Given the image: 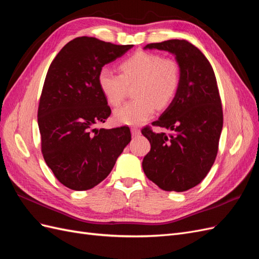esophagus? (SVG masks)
<instances>
[{
    "label": "esophagus",
    "instance_id": "esophagus-1",
    "mask_svg": "<svg viewBox=\"0 0 259 259\" xmlns=\"http://www.w3.org/2000/svg\"><path fill=\"white\" fill-rule=\"evenodd\" d=\"M131 132H132V135L133 137H137L140 135V130L136 128V127H132L131 128Z\"/></svg>",
    "mask_w": 259,
    "mask_h": 259
}]
</instances>
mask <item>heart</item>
<instances>
[{
	"instance_id": "heart-1",
	"label": "heart",
	"mask_w": 259,
	"mask_h": 259,
	"mask_svg": "<svg viewBox=\"0 0 259 259\" xmlns=\"http://www.w3.org/2000/svg\"><path fill=\"white\" fill-rule=\"evenodd\" d=\"M120 75L103 69L98 74V86L107 103L119 106L127 88L135 86L136 99L117 108L113 119L117 124L138 126L154 114L155 109H165L175 99L180 85V68L174 59L163 58L150 52H137L121 61Z\"/></svg>"
}]
</instances>
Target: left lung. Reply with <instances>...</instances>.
I'll list each match as a JSON object with an SVG mask.
<instances>
[{"instance_id":"obj_1","label":"left lung","mask_w":259,"mask_h":259,"mask_svg":"<svg viewBox=\"0 0 259 259\" xmlns=\"http://www.w3.org/2000/svg\"><path fill=\"white\" fill-rule=\"evenodd\" d=\"M144 50L174 55L180 68L175 99L153 125L173 133H142L151 149L143 160L146 176L165 191L183 192L205 178L217 155L223 130V109L209 61L186 40L146 45Z\"/></svg>"}]
</instances>
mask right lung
Returning a JSON list of instances; mask_svg holds the SVG:
<instances>
[{
	"mask_svg": "<svg viewBox=\"0 0 259 259\" xmlns=\"http://www.w3.org/2000/svg\"><path fill=\"white\" fill-rule=\"evenodd\" d=\"M133 46L76 37L50 66L37 111L42 153L54 175L70 189L89 190L103 182L131 142L127 126L98 130L95 125L111 113L98 74Z\"/></svg>",
	"mask_w": 259,
	"mask_h": 259,
	"instance_id": "add662e5",
	"label": "right lung"
}]
</instances>
